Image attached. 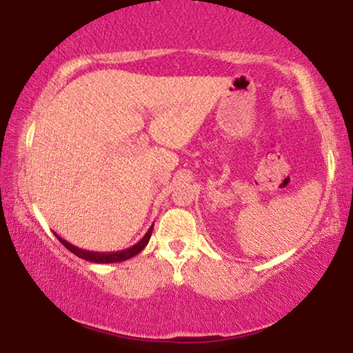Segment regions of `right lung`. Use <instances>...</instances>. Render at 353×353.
Masks as SVG:
<instances>
[{
    "label": "right lung",
    "instance_id": "add662e5",
    "mask_svg": "<svg viewBox=\"0 0 353 353\" xmlns=\"http://www.w3.org/2000/svg\"><path fill=\"white\" fill-rule=\"evenodd\" d=\"M153 226H154V224H152V228L147 230V234L142 236L134 245L129 247V249H125V250H121V252H110V253H106V252H91V250L79 249V247L72 245L71 243L66 241V239H63L61 235H57L56 232H54V235H56V238L59 239V241H61L70 252H72L74 254H76V256L85 259V261H89V262H95V264H112V262H121V261H125V259H130V258L134 256V254H138L142 249H144V247L150 241V236H152Z\"/></svg>",
    "mask_w": 353,
    "mask_h": 353
}]
</instances>
